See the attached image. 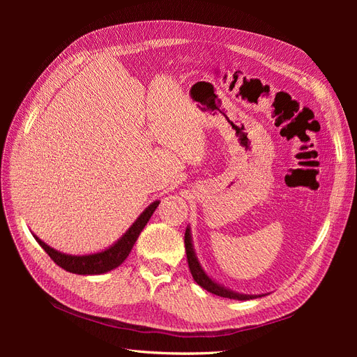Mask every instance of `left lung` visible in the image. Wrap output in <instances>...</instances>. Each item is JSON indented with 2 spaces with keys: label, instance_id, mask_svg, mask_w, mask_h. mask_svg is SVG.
<instances>
[{
  "label": "left lung",
  "instance_id": "8db88e82",
  "mask_svg": "<svg viewBox=\"0 0 357 357\" xmlns=\"http://www.w3.org/2000/svg\"><path fill=\"white\" fill-rule=\"evenodd\" d=\"M185 250H186V259H188V266H190L191 275H192L195 282L201 288H204L205 291H208V292H211L214 295H218V296H222V298H230V299H238V301H246V299L256 298V295L237 294V292H233V291H230L227 288L218 285L217 282H214V280L207 273L202 271V268L198 264V259L195 256L194 248H192L190 229H186V231H185Z\"/></svg>",
  "mask_w": 357,
  "mask_h": 357
}]
</instances>
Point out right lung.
Listing matches in <instances>:
<instances>
[{
    "label": "right lung",
    "mask_w": 357,
    "mask_h": 357,
    "mask_svg": "<svg viewBox=\"0 0 357 357\" xmlns=\"http://www.w3.org/2000/svg\"><path fill=\"white\" fill-rule=\"evenodd\" d=\"M158 205H159V201H155L153 204H150L149 207L140 214V217L133 222V226H131L126 231V234L116 243L114 246H111L109 249L100 252V253L86 255V256H70V255H65V253H61L58 250L52 249L39 237L34 236V238L45 249V252L50 256V259L54 261L56 265L70 273H78V275L105 273L108 271L116 269L126 260V257L128 256L131 249H133L140 231L144 229L149 218L152 217Z\"/></svg>",
    "instance_id": "add662e5"
}]
</instances>
